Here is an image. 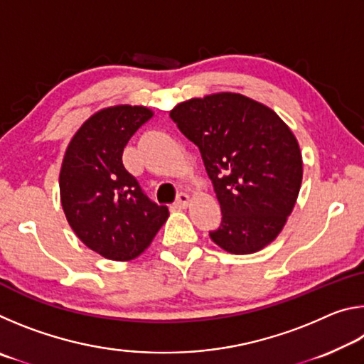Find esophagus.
<instances>
[{"mask_svg":"<svg viewBox=\"0 0 364 364\" xmlns=\"http://www.w3.org/2000/svg\"><path fill=\"white\" fill-rule=\"evenodd\" d=\"M191 202V197L186 193H180L176 197V202H175V207L176 208H186Z\"/></svg>","mask_w":364,"mask_h":364,"instance_id":"esophagus-1","label":"esophagus"}]
</instances>
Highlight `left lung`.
Returning a JSON list of instances; mask_svg holds the SVG:
<instances>
[{
    "label": "left lung",
    "instance_id": "1",
    "mask_svg": "<svg viewBox=\"0 0 364 364\" xmlns=\"http://www.w3.org/2000/svg\"><path fill=\"white\" fill-rule=\"evenodd\" d=\"M171 120L199 147L221 207L212 241L231 254L273 242L297 200L304 165L297 139L279 115L237 93L178 104Z\"/></svg>",
    "mask_w": 364,
    "mask_h": 364
}]
</instances>
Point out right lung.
Here are the masks:
<instances>
[{
  "instance_id": "right-lung-1",
  "label": "right lung",
  "mask_w": 364,
  "mask_h": 364,
  "mask_svg": "<svg viewBox=\"0 0 364 364\" xmlns=\"http://www.w3.org/2000/svg\"><path fill=\"white\" fill-rule=\"evenodd\" d=\"M143 106L102 109L67 146L59 175L60 204L86 247L109 260H133L149 247L168 218L123 167V147L151 119Z\"/></svg>"
}]
</instances>
